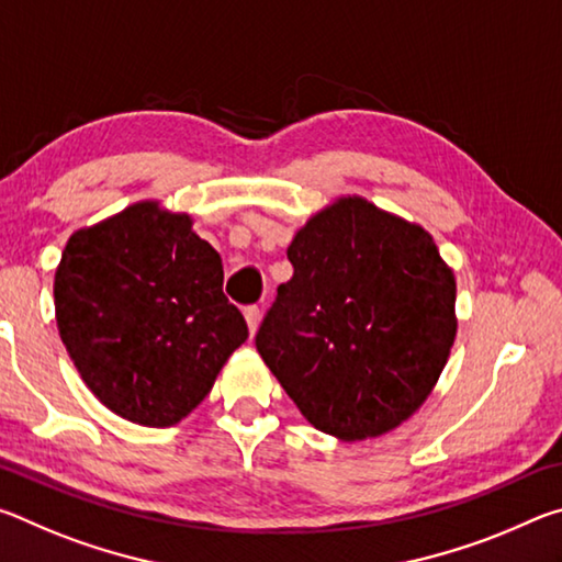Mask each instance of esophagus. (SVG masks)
Masks as SVG:
<instances>
[{
	"label": "esophagus",
	"mask_w": 562,
	"mask_h": 562,
	"mask_svg": "<svg viewBox=\"0 0 562 562\" xmlns=\"http://www.w3.org/2000/svg\"><path fill=\"white\" fill-rule=\"evenodd\" d=\"M245 319H247V327H250V335H255V331H258V327H260V319H262L260 307H247Z\"/></svg>",
	"instance_id": "obj_1"
}]
</instances>
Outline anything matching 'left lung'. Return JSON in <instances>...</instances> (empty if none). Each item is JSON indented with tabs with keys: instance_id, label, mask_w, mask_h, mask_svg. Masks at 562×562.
<instances>
[{
	"instance_id": "left-lung-1",
	"label": "left lung",
	"mask_w": 562,
	"mask_h": 562,
	"mask_svg": "<svg viewBox=\"0 0 562 562\" xmlns=\"http://www.w3.org/2000/svg\"><path fill=\"white\" fill-rule=\"evenodd\" d=\"M255 347L302 416L341 441L382 436L426 402L456 339V280L434 237L359 195L288 247Z\"/></svg>"
}]
</instances>
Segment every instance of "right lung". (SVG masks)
Instances as JSON below:
<instances>
[{
    "label": "right lung",
    "instance_id": "1",
    "mask_svg": "<svg viewBox=\"0 0 562 562\" xmlns=\"http://www.w3.org/2000/svg\"><path fill=\"white\" fill-rule=\"evenodd\" d=\"M56 325L113 414L173 426L203 402L247 325L223 294V260L188 213L140 201L76 231L54 274Z\"/></svg>",
    "mask_w": 562,
    "mask_h": 562
}]
</instances>
